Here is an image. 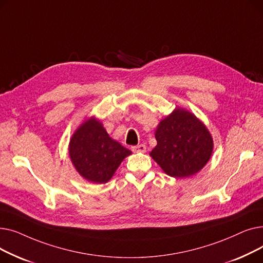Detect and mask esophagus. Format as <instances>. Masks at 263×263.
<instances>
[{"instance_id":"34e87169","label":"esophagus","mask_w":263,"mask_h":263,"mask_svg":"<svg viewBox=\"0 0 263 263\" xmlns=\"http://www.w3.org/2000/svg\"><path fill=\"white\" fill-rule=\"evenodd\" d=\"M132 151H133V153H145V151H146V146L144 144L133 146L132 147Z\"/></svg>"}]
</instances>
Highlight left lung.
<instances>
[{"label": "left lung", "mask_w": 263, "mask_h": 263, "mask_svg": "<svg viewBox=\"0 0 263 263\" xmlns=\"http://www.w3.org/2000/svg\"><path fill=\"white\" fill-rule=\"evenodd\" d=\"M157 146L149 154L174 178H187L201 171L213 153V139L205 124L189 109L177 107L161 119L155 131Z\"/></svg>", "instance_id": "left-lung-1"}]
</instances>
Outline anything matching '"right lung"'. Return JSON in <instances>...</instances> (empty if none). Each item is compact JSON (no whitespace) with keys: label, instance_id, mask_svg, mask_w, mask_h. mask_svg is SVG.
<instances>
[{"label":"right lung","instance_id":"obj_1","mask_svg":"<svg viewBox=\"0 0 263 263\" xmlns=\"http://www.w3.org/2000/svg\"><path fill=\"white\" fill-rule=\"evenodd\" d=\"M68 150L76 171L92 183L109 181L121 162L132 154L113 140L95 116L86 118L77 128Z\"/></svg>","mask_w":263,"mask_h":263}]
</instances>
